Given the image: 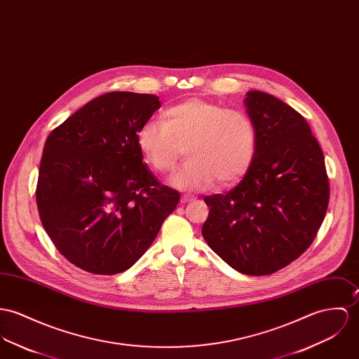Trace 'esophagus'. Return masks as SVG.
<instances>
[{"mask_svg": "<svg viewBox=\"0 0 359 359\" xmlns=\"http://www.w3.org/2000/svg\"><path fill=\"white\" fill-rule=\"evenodd\" d=\"M192 200H194V197H191V196H182V197H181V203H182V204H185V203H189V201H192Z\"/></svg>", "mask_w": 359, "mask_h": 359, "instance_id": "1", "label": "esophagus"}]
</instances>
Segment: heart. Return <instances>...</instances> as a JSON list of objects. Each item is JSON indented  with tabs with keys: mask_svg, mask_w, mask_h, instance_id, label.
Here are the masks:
<instances>
[{
	"mask_svg": "<svg viewBox=\"0 0 359 359\" xmlns=\"http://www.w3.org/2000/svg\"><path fill=\"white\" fill-rule=\"evenodd\" d=\"M137 145L155 171H171L187 147L191 158L171 178L182 191H201L218 182L240 181L254 162L257 129L240 109L201 98L168 107L163 121L149 119L137 133Z\"/></svg>",
	"mask_w": 359,
	"mask_h": 359,
	"instance_id": "heart-1",
	"label": "heart"
}]
</instances>
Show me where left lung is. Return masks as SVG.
<instances>
[{
  "label": "left lung",
  "instance_id": "obj_1",
  "mask_svg": "<svg viewBox=\"0 0 359 359\" xmlns=\"http://www.w3.org/2000/svg\"><path fill=\"white\" fill-rule=\"evenodd\" d=\"M257 129V152L225 195L205 196L201 233L234 270L266 276L297 259L325 218V159L306 119L280 98L252 90L244 100Z\"/></svg>",
  "mask_w": 359,
  "mask_h": 359
}]
</instances>
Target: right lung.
I'll use <instances>...</instances> for the list:
<instances>
[{"instance_id":"right-lung-1","label":"right lung","mask_w":359,"mask_h":359,"mask_svg":"<svg viewBox=\"0 0 359 359\" xmlns=\"http://www.w3.org/2000/svg\"><path fill=\"white\" fill-rule=\"evenodd\" d=\"M161 101L111 92L72 114L45 141L36 184L42 226L67 261L122 273L154 243L180 192L162 185L137 145Z\"/></svg>"}]
</instances>
